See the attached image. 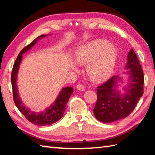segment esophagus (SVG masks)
Listing matches in <instances>:
<instances>
[{"label":"esophagus","instance_id":"esophagus-1","mask_svg":"<svg viewBox=\"0 0 155 155\" xmlns=\"http://www.w3.org/2000/svg\"><path fill=\"white\" fill-rule=\"evenodd\" d=\"M76 88L78 91H85V87L82 85H80V84H78V85L76 86Z\"/></svg>","mask_w":155,"mask_h":155}]
</instances>
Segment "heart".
<instances>
[{
	"label": "heart",
	"mask_w": 155,
	"mask_h": 155,
	"mask_svg": "<svg viewBox=\"0 0 155 155\" xmlns=\"http://www.w3.org/2000/svg\"><path fill=\"white\" fill-rule=\"evenodd\" d=\"M75 61L78 64H86L87 74L92 81L100 82L113 74L117 60L116 50L105 41L96 40L80 46L76 50ZM72 68L77 67L72 64Z\"/></svg>",
	"instance_id": "1"
}]
</instances>
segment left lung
Masks as SVG:
<instances>
[{
	"label": "left lung",
	"mask_w": 155,
	"mask_h": 155,
	"mask_svg": "<svg viewBox=\"0 0 155 155\" xmlns=\"http://www.w3.org/2000/svg\"><path fill=\"white\" fill-rule=\"evenodd\" d=\"M127 84L122 87L121 93L119 87L124 83L123 77L119 75L112 76L97 88V100L94 114L101 122L111 123L128 116L133 111L143 94V72L137 55L133 48L129 51Z\"/></svg>",
	"instance_id": "8db88e82"
}]
</instances>
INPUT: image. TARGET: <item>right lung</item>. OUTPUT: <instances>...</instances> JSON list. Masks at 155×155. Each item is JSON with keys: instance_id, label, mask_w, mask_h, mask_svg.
Returning <instances> with one entry per match:
<instances>
[{"instance_id": "right-lung-1", "label": "right lung", "mask_w": 155, "mask_h": 155, "mask_svg": "<svg viewBox=\"0 0 155 155\" xmlns=\"http://www.w3.org/2000/svg\"><path fill=\"white\" fill-rule=\"evenodd\" d=\"M50 35L51 34H49V35ZM48 35H42L37 37L30 44L26 46L21 51L15 63L13 64L11 78L13 100L16 107L28 120L34 125L39 126L50 125L57 122L63 116L65 110H66L67 104L69 98L74 92V89L72 87H63L62 90L59 92L57 98L53 104H51L49 107L46 108L45 110L38 112L33 111L29 108H27L24 104V103L22 102L19 94H18L17 79L18 69H19L20 64L22 60V54L30 50L39 40L43 39Z\"/></svg>"}]
</instances>
